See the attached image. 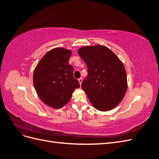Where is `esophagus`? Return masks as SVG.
I'll return each mask as SVG.
<instances>
[{"mask_svg":"<svg viewBox=\"0 0 159 159\" xmlns=\"http://www.w3.org/2000/svg\"><path fill=\"white\" fill-rule=\"evenodd\" d=\"M82 81H83V80H82V78H81L78 79V81H79V83H80V85H81V83H82Z\"/></svg>","mask_w":159,"mask_h":159,"instance_id":"1","label":"esophagus"}]
</instances>
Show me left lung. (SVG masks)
<instances>
[{
	"instance_id": "left-lung-1",
	"label": "left lung",
	"mask_w": 159,
	"mask_h": 159,
	"mask_svg": "<svg viewBox=\"0 0 159 159\" xmlns=\"http://www.w3.org/2000/svg\"><path fill=\"white\" fill-rule=\"evenodd\" d=\"M78 54L88 66V77L81 88L93 106L101 111L117 107L127 89L125 69L122 61L107 47L102 45L81 48Z\"/></svg>"
}]
</instances>
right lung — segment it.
I'll list each match as a JSON object with an SVG mask.
<instances>
[{
	"label": "right lung",
	"instance_id": "1",
	"mask_svg": "<svg viewBox=\"0 0 159 159\" xmlns=\"http://www.w3.org/2000/svg\"><path fill=\"white\" fill-rule=\"evenodd\" d=\"M71 51L56 48L48 52L38 62L33 74L38 95L48 106L61 108L71 98L79 81L74 78L73 66L69 64Z\"/></svg>",
	"mask_w": 159,
	"mask_h": 159
}]
</instances>
